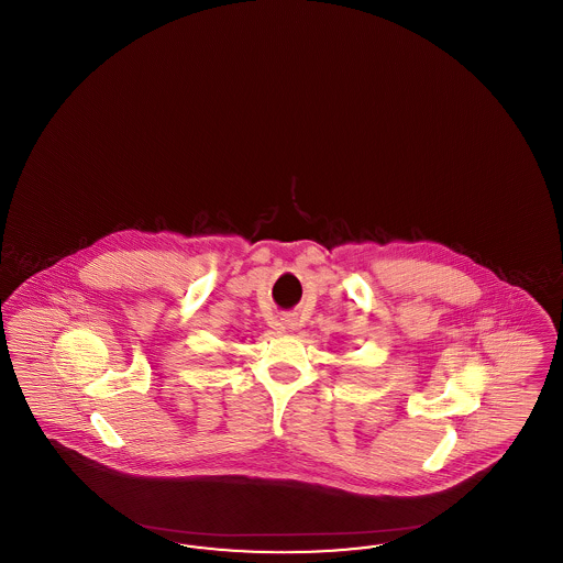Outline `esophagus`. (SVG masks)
I'll list each match as a JSON object with an SVG mask.
<instances>
[{
	"label": "esophagus",
	"mask_w": 563,
	"mask_h": 563,
	"mask_svg": "<svg viewBox=\"0 0 563 563\" xmlns=\"http://www.w3.org/2000/svg\"><path fill=\"white\" fill-rule=\"evenodd\" d=\"M280 324H283L285 329H295V321L289 317V314H285V317L280 319Z\"/></svg>",
	"instance_id": "34e87169"
}]
</instances>
